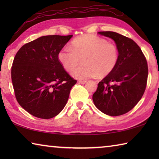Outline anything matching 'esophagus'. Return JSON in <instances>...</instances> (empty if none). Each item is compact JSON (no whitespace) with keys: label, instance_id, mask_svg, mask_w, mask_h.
Masks as SVG:
<instances>
[{"label":"esophagus","instance_id":"obj_1","mask_svg":"<svg viewBox=\"0 0 159 159\" xmlns=\"http://www.w3.org/2000/svg\"><path fill=\"white\" fill-rule=\"evenodd\" d=\"M79 83H80V84H85V83H86V80H79Z\"/></svg>","mask_w":159,"mask_h":159}]
</instances>
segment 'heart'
<instances>
[{
    "label": "heart",
    "instance_id": "obj_1",
    "mask_svg": "<svg viewBox=\"0 0 159 159\" xmlns=\"http://www.w3.org/2000/svg\"><path fill=\"white\" fill-rule=\"evenodd\" d=\"M119 57L116 45L90 34L76 38L69 48H62L57 54L59 61L67 71L73 69L80 59L82 60L83 65L71 72L72 76L81 80L108 76L117 66Z\"/></svg>",
    "mask_w": 159,
    "mask_h": 159
}]
</instances>
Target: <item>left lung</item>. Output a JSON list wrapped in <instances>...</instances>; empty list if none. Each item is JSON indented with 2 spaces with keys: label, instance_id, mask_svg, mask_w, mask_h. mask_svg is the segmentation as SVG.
I'll return each mask as SVG.
<instances>
[{
  "label": "left lung",
  "instance_id": "8db88e82",
  "mask_svg": "<svg viewBox=\"0 0 159 159\" xmlns=\"http://www.w3.org/2000/svg\"><path fill=\"white\" fill-rule=\"evenodd\" d=\"M99 34L115 41L119 50L118 65L98 83L93 100L99 111L111 116H120L133 108L146 89L148 65L138 45L130 38L113 31Z\"/></svg>",
  "mask_w": 159,
  "mask_h": 159
}]
</instances>
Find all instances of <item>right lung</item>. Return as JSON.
I'll use <instances>...</instances> for the list:
<instances>
[{
	"instance_id": "right-lung-1",
	"label": "right lung",
	"mask_w": 159,
	"mask_h": 159,
	"mask_svg": "<svg viewBox=\"0 0 159 159\" xmlns=\"http://www.w3.org/2000/svg\"><path fill=\"white\" fill-rule=\"evenodd\" d=\"M73 35L45 36L23 45L11 69L15 98L34 116L48 119L65 107L77 80L61 66L57 54Z\"/></svg>"
}]
</instances>
